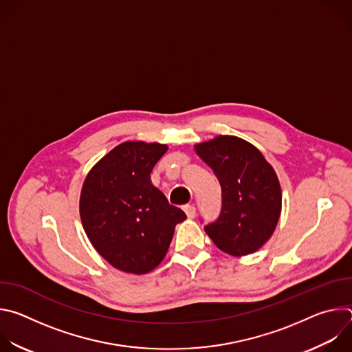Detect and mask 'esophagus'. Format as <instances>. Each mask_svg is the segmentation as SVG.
Listing matches in <instances>:
<instances>
[{"label":"esophagus","mask_w":352,"mask_h":352,"mask_svg":"<svg viewBox=\"0 0 352 352\" xmlns=\"http://www.w3.org/2000/svg\"><path fill=\"white\" fill-rule=\"evenodd\" d=\"M184 212L186 213L188 219H193V217L196 216V208H195V206H192V205H186V206H184Z\"/></svg>","instance_id":"esophagus-1"}]
</instances>
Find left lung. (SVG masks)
Here are the masks:
<instances>
[{"label": "left lung", "mask_w": 352, "mask_h": 352, "mask_svg": "<svg viewBox=\"0 0 352 352\" xmlns=\"http://www.w3.org/2000/svg\"><path fill=\"white\" fill-rule=\"evenodd\" d=\"M196 155L216 174L221 186V212L205 226L219 249L245 256L273 235L281 213V188L276 171L249 142L230 135L195 144Z\"/></svg>", "instance_id": "1"}]
</instances>
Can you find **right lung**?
<instances>
[{"label": "right lung", "instance_id": "1", "mask_svg": "<svg viewBox=\"0 0 352 352\" xmlns=\"http://www.w3.org/2000/svg\"><path fill=\"white\" fill-rule=\"evenodd\" d=\"M168 146L129 140L94 164L85 178L79 213L83 230L113 267L144 274L164 259L175 226L186 214L150 179Z\"/></svg>", "mask_w": 352, "mask_h": 352}]
</instances>
